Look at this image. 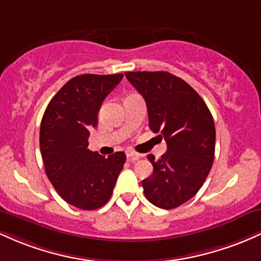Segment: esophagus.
I'll return each mask as SVG.
<instances>
[{
	"instance_id": "34e87169",
	"label": "esophagus",
	"mask_w": 261,
	"mask_h": 261,
	"mask_svg": "<svg viewBox=\"0 0 261 261\" xmlns=\"http://www.w3.org/2000/svg\"><path fill=\"white\" fill-rule=\"evenodd\" d=\"M126 157H127L128 161L135 162V161L139 160L140 154L136 153V152H134V151H126Z\"/></svg>"
}]
</instances>
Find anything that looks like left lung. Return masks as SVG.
Wrapping results in <instances>:
<instances>
[{
    "label": "left lung",
    "instance_id": "8db88e82",
    "mask_svg": "<svg viewBox=\"0 0 261 261\" xmlns=\"http://www.w3.org/2000/svg\"><path fill=\"white\" fill-rule=\"evenodd\" d=\"M125 76L145 98L149 128L167 142L161 160L148 154L153 173L142 180L143 193L157 207L175 208L195 195L211 170L214 118L195 89L174 74L143 71Z\"/></svg>",
    "mask_w": 261,
    "mask_h": 261
}]
</instances>
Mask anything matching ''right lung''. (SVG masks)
<instances>
[{
    "instance_id": "add662e5",
    "label": "right lung",
    "mask_w": 261,
    "mask_h": 261,
    "mask_svg": "<svg viewBox=\"0 0 261 261\" xmlns=\"http://www.w3.org/2000/svg\"><path fill=\"white\" fill-rule=\"evenodd\" d=\"M124 74H81L47 104L40 125V151L47 178L66 202L81 210L109 201L124 167V152L100 155L88 149L101 103Z\"/></svg>"
}]
</instances>
